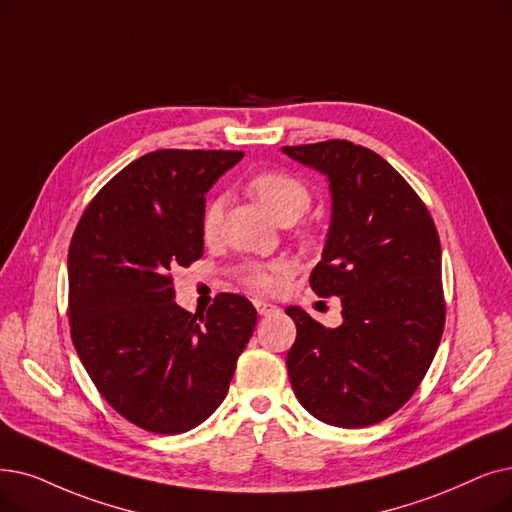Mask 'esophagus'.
I'll use <instances>...</instances> for the list:
<instances>
[{"instance_id": "obj_1", "label": "esophagus", "mask_w": 512, "mask_h": 512, "mask_svg": "<svg viewBox=\"0 0 512 512\" xmlns=\"http://www.w3.org/2000/svg\"><path fill=\"white\" fill-rule=\"evenodd\" d=\"M255 307H257V311H259L261 316H272V314H276V311H278V307L268 303V301H255Z\"/></svg>"}]
</instances>
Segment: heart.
<instances>
[{
  "mask_svg": "<svg viewBox=\"0 0 512 512\" xmlns=\"http://www.w3.org/2000/svg\"><path fill=\"white\" fill-rule=\"evenodd\" d=\"M249 192L257 198V203L272 215L278 224H293L297 221L311 203V194L307 186L297 180V177L280 173V171H261L249 180ZM221 219H224V201L213 198L207 203L201 230L205 240H215L221 230ZM284 265L274 263L268 268H257L249 274V284L261 293H276L282 286Z\"/></svg>",
  "mask_w": 512,
  "mask_h": 512,
  "instance_id": "b5f03b06",
  "label": "heart"
}]
</instances>
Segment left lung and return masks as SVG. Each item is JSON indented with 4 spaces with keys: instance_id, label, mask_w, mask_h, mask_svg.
<instances>
[{
    "instance_id": "left-lung-1",
    "label": "left lung",
    "mask_w": 512,
    "mask_h": 512,
    "mask_svg": "<svg viewBox=\"0 0 512 512\" xmlns=\"http://www.w3.org/2000/svg\"><path fill=\"white\" fill-rule=\"evenodd\" d=\"M282 152L328 177L332 217L309 286L343 305L337 328L286 307L297 326L288 379L301 406L326 425H376L412 397L441 341L437 228L404 177L364 146L328 140Z\"/></svg>"
}]
</instances>
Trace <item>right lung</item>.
I'll return each instance as SVG.
<instances>
[{
	"label": "right lung",
	"instance_id": "obj_1",
	"mask_svg": "<svg viewBox=\"0 0 512 512\" xmlns=\"http://www.w3.org/2000/svg\"><path fill=\"white\" fill-rule=\"evenodd\" d=\"M240 150H154L129 163L83 211L69 247L71 339L123 418L186 433L224 402L257 309L234 293L207 314L177 305L173 272L203 257L205 194Z\"/></svg>",
	"mask_w": 512,
	"mask_h": 512
}]
</instances>
